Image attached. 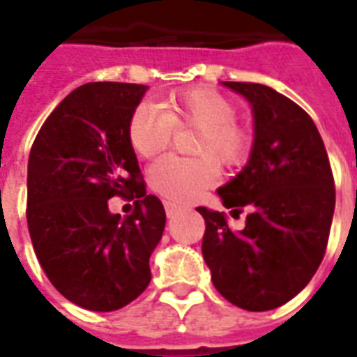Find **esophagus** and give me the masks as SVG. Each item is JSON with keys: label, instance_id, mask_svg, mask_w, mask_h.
<instances>
[{"label": "esophagus", "instance_id": "esophagus-1", "mask_svg": "<svg viewBox=\"0 0 357 357\" xmlns=\"http://www.w3.org/2000/svg\"><path fill=\"white\" fill-rule=\"evenodd\" d=\"M181 206L179 204H174V202H165V211H167L168 217H174V215L178 213Z\"/></svg>", "mask_w": 357, "mask_h": 357}]
</instances>
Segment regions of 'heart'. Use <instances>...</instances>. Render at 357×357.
<instances>
[{
    "instance_id": "1",
    "label": "heart",
    "mask_w": 357,
    "mask_h": 357,
    "mask_svg": "<svg viewBox=\"0 0 357 357\" xmlns=\"http://www.w3.org/2000/svg\"><path fill=\"white\" fill-rule=\"evenodd\" d=\"M176 129H198L192 153L162 157L149 167V185L165 198L189 202L219 179V167H243L255 151V130L236 119V106L219 91L190 88L168 95L159 106L142 102L132 110L127 138L132 151L149 159L168 148Z\"/></svg>"
}]
</instances>
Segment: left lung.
Returning <instances> with one entry per match:
<instances>
[{
	"label": "left lung",
	"instance_id": "left-lung-1",
	"mask_svg": "<svg viewBox=\"0 0 357 357\" xmlns=\"http://www.w3.org/2000/svg\"><path fill=\"white\" fill-rule=\"evenodd\" d=\"M222 84L251 102L257 140L247 167L219 189L232 217L247 213L245 228L236 232L225 213L198 208L202 255L222 298L271 311L301 292L322 262L335 209L333 172L301 106L262 84Z\"/></svg>",
	"mask_w": 357,
	"mask_h": 357
}]
</instances>
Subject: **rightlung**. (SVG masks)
Returning <instances> with one entry per match:
<instances>
[{
  "instance_id": "add662e5",
  "label": "right lung",
  "mask_w": 357,
  "mask_h": 357,
  "mask_svg": "<svg viewBox=\"0 0 357 357\" xmlns=\"http://www.w3.org/2000/svg\"><path fill=\"white\" fill-rule=\"evenodd\" d=\"M142 84L91 82L48 116L27 162V228L48 281L88 311H118L151 281L149 257L167 215L146 192L127 125ZM135 200L125 220L107 200Z\"/></svg>"
}]
</instances>
